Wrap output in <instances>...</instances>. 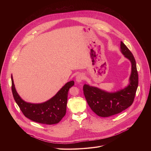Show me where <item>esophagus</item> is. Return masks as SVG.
<instances>
[{
  "label": "esophagus",
  "instance_id": "1",
  "mask_svg": "<svg viewBox=\"0 0 151 151\" xmlns=\"http://www.w3.org/2000/svg\"><path fill=\"white\" fill-rule=\"evenodd\" d=\"M84 79V75L82 73L78 74L76 77V81L77 82H81Z\"/></svg>",
  "mask_w": 151,
  "mask_h": 151
}]
</instances>
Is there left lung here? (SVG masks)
Instances as JSON below:
<instances>
[{
    "label": "left lung",
    "instance_id": "left-lung-1",
    "mask_svg": "<svg viewBox=\"0 0 151 151\" xmlns=\"http://www.w3.org/2000/svg\"><path fill=\"white\" fill-rule=\"evenodd\" d=\"M120 47L122 54L132 63L130 82L127 87L114 93L107 92L88 84H84L83 87L84 96L90 108L101 117L118 114L130 107L133 103L138 87V73L134 57L122 41Z\"/></svg>",
    "mask_w": 151,
    "mask_h": 151
}]
</instances>
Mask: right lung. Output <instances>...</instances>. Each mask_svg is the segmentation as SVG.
<instances>
[{
  "label": "right lung",
  "instance_id": "obj_1",
  "mask_svg": "<svg viewBox=\"0 0 151 151\" xmlns=\"http://www.w3.org/2000/svg\"><path fill=\"white\" fill-rule=\"evenodd\" d=\"M12 92L14 100L24 115L30 120L47 125L58 123L66 113L69 90L74 85V81L67 82L48 101L42 103H30L24 101L17 93L12 78Z\"/></svg>",
  "mask_w": 151,
  "mask_h": 151
}]
</instances>
